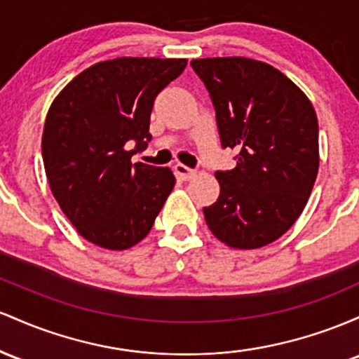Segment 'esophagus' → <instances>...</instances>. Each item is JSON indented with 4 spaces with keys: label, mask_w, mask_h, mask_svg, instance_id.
<instances>
[{
    "label": "esophagus",
    "mask_w": 359,
    "mask_h": 359,
    "mask_svg": "<svg viewBox=\"0 0 359 359\" xmlns=\"http://www.w3.org/2000/svg\"><path fill=\"white\" fill-rule=\"evenodd\" d=\"M175 172H176V176H178L180 180H183V181H188V180H191L193 176L196 175V171L195 169H191V168H188V166H184V164H176L175 166Z\"/></svg>",
    "instance_id": "esophagus-1"
}]
</instances>
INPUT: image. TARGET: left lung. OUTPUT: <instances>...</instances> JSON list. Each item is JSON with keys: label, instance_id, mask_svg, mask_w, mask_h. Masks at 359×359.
<instances>
[{"label": "left lung", "instance_id": "8db88e82", "mask_svg": "<svg viewBox=\"0 0 359 359\" xmlns=\"http://www.w3.org/2000/svg\"><path fill=\"white\" fill-rule=\"evenodd\" d=\"M205 83L222 147L237 166L217 171L220 195L203 208L229 248L271 244L295 224L319 171V123L312 103L283 72L248 57L193 59Z\"/></svg>", "mask_w": 359, "mask_h": 359}]
</instances>
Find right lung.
I'll use <instances>...</instances> for the list:
<instances>
[{
  "mask_svg": "<svg viewBox=\"0 0 359 359\" xmlns=\"http://www.w3.org/2000/svg\"><path fill=\"white\" fill-rule=\"evenodd\" d=\"M187 62L103 60L76 76L52 102L42 134L47 180L60 210L95 245L123 251L140 243L175 188L169 168L130 159L152 139L156 96Z\"/></svg>",
  "mask_w": 359,
  "mask_h": 359,
  "instance_id": "obj_1",
  "label": "right lung"
}]
</instances>
